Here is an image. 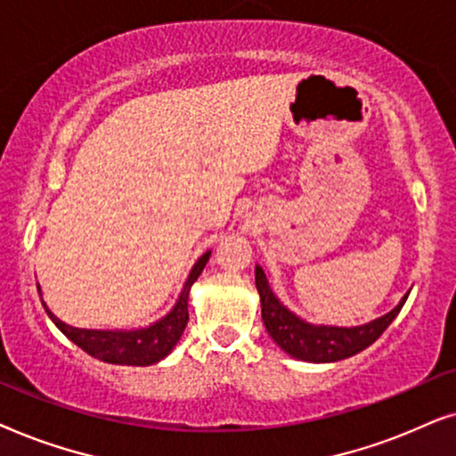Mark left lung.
Wrapping results in <instances>:
<instances>
[{
  "label": "left lung",
  "instance_id": "8db88e82",
  "mask_svg": "<svg viewBox=\"0 0 456 456\" xmlns=\"http://www.w3.org/2000/svg\"><path fill=\"white\" fill-rule=\"evenodd\" d=\"M254 275H256V289L260 296V306H263V321L273 342L294 359L308 362H333L359 354L361 350L371 346L387 330V325L396 319L400 308L409 298V294H406L394 311L361 327L311 325L296 317V314H291L275 298L260 266H256Z\"/></svg>",
  "mask_w": 456,
  "mask_h": 456
}]
</instances>
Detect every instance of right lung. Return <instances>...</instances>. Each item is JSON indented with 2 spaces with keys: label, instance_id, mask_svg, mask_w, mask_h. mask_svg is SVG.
I'll return each mask as SVG.
<instances>
[{
  "label": "right lung",
  "instance_id": "1",
  "mask_svg": "<svg viewBox=\"0 0 456 456\" xmlns=\"http://www.w3.org/2000/svg\"><path fill=\"white\" fill-rule=\"evenodd\" d=\"M210 252H206L200 256V260L193 265V269L187 277L185 288L181 291L177 305L165 319H160L158 323L150 325L148 330H137V331H95V330H78V327H70L53 317L50 308L45 305V313L50 314V319L56 323L60 331L64 333L70 342H75L78 348L87 352L89 356H94L97 361L112 362V365H131V367H145L154 365V362L162 361L175 348V344L179 342L181 333H183L190 314H187V298H190V289L200 273L204 271L206 263H208ZM39 288V285H37ZM44 302V300H41Z\"/></svg>",
  "mask_w": 456,
  "mask_h": 456
}]
</instances>
